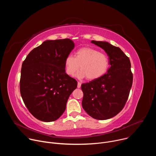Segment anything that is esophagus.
<instances>
[{
    "mask_svg": "<svg viewBox=\"0 0 156 156\" xmlns=\"http://www.w3.org/2000/svg\"><path fill=\"white\" fill-rule=\"evenodd\" d=\"M81 83L80 82H78V85H77L78 88H80L81 87Z\"/></svg>",
    "mask_w": 156,
    "mask_h": 156,
    "instance_id": "obj_1",
    "label": "esophagus"
}]
</instances>
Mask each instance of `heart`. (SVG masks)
Masks as SVG:
<instances>
[{"label":"heart","instance_id":"1","mask_svg":"<svg viewBox=\"0 0 156 156\" xmlns=\"http://www.w3.org/2000/svg\"><path fill=\"white\" fill-rule=\"evenodd\" d=\"M65 70L66 73L73 76L80 69L81 70L78 73L80 78L93 81L104 76L110 66L108 57L98 50L91 48H82L75 53V57L69 55L65 60Z\"/></svg>","mask_w":156,"mask_h":156}]
</instances>
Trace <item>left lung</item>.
Masks as SVG:
<instances>
[{
	"mask_svg": "<svg viewBox=\"0 0 156 156\" xmlns=\"http://www.w3.org/2000/svg\"><path fill=\"white\" fill-rule=\"evenodd\" d=\"M106 52L110 67L102 77L82 84V106L93 119L107 120L117 115L128 99L133 83L129 58L118 47L105 41H92Z\"/></svg>",
	"mask_w": 156,
	"mask_h": 156,
	"instance_id": "obj_1",
	"label": "left lung"
}]
</instances>
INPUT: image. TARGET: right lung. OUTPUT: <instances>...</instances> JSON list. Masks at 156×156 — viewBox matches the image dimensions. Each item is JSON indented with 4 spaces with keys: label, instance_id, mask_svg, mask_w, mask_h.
Instances as JSON below:
<instances>
[{
    "label": "right lung",
    "instance_id": "add662e5",
    "mask_svg": "<svg viewBox=\"0 0 156 156\" xmlns=\"http://www.w3.org/2000/svg\"><path fill=\"white\" fill-rule=\"evenodd\" d=\"M75 48L70 39L46 40L33 49L22 63L20 93L30 112L50 122L64 112L77 81L65 73V60Z\"/></svg>",
    "mask_w": 156,
    "mask_h": 156
}]
</instances>
